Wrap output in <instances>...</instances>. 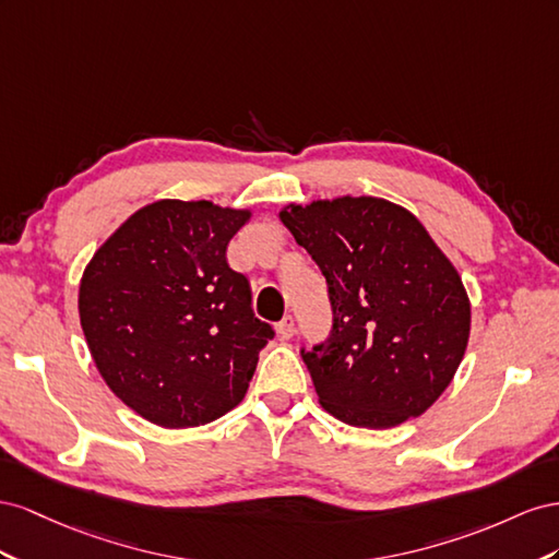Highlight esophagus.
Here are the masks:
<instances>
[{
    "mask_svg": "<svg viewBox=\"0 0 559 559\" xmlns=\"http://www.w3.org/2000/svg\"><path fill=\"white\" fill-rule=\"evenodd\" d=\"M295 332H297V328H295V318L293 316H285L283 321L278 323V334L283 340H290V337H295Z\"/></svg>",
    "mask_w": 559,
    "mask_h": 559,
    "instance_id": "34e87169",
    "label": "esophagus"
}]
</instances>
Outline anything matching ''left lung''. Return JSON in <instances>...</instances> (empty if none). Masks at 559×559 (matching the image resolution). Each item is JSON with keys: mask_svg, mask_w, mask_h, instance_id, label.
I'll return each mask as SVG.
<instances>
[{"mask_svg": "<svg viewBox=\"0 0 559 559\" xmlns=\"http://www.w3.org/2000/svg\"><path fill=\"white\" fill-rule=\"evenodd\" d=\"M281 222L328 281L330 337L301 348L318 401L362 428L419 417L468 344L471 305L452 262L417 217L384 199L288 205Z\"/></svg>", "mask_w": 559, "mask_h": 559, "instance_id": "8db88e82", "label": "left lung"}]
</instances>
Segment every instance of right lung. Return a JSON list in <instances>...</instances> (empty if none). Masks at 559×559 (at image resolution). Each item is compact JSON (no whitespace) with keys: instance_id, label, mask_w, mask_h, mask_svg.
Listing matches in <instances>:
<instances>
[{"instance_id":"1","label":"right lung","mask_w":559,"mask_h":559,"mask_svg":"<svg viewBox=\"0 0 559 559\" xmlns=\"http://www.w3.org/2000/svg\"><path fill=\"white\" fill-rule=\"evenodd\" d=\"M248 217L211 201H156L84 271L79 318L95 368L156 426H201L234 409L274 340L252 311L248 278L227 264Z\"/></svg>"}]
</instances>
